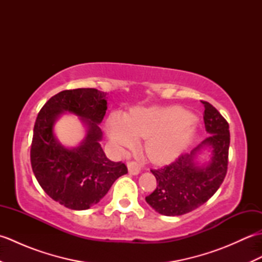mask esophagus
Masks as SVG:
<instances>
[{
  "label": "esophagus",
  "mask_w": 262,
  "mask_h": 262,
  "mask_svg": "<svg viewBox=\"0 0 262 262\" xmlns=\"http://www.w3.org/2000/svg\"><path fill=\"white\" fill-rule=\"evenodd\" d=\"M128 166V171H129V173L132 174H137L140 173L141 171V165L138 164L137 162H135V161H129L127 164Z\"/></svg>",
  "instance_id": "obj_1"
}]
</instances>
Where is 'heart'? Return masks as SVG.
<instances>
[{
    "label": "heart",
    "mask_w": 262,
    "mask_h": 262,
    "mask_svg": "<svg viewBox=\"0 0 262 262\" xmlns=\"http://www.w3.org/2000/svg\"><path fill=\"white\" fill-rule=\"evenodd\" d=\"M109 135L118 145L129 146L135 138H146L144 149L155 163L176 159L196 133V118L185 109L138 108L126 116L115 117L109 122Z\"/></svg>",
    "instance_id": "heart-1"
}]
</instances>
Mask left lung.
<instances>
[{
  "instance_id": "obj_1",
  "label": "left lung",
  "mask_w": 262,
  "mask_h": 262,
  "mask_svg": "<svg viewBox=\"0 0 262 262\" xmlns=\"http://www.w3.org/2000/svg\"><path fill=\"white\" fill-rule=\"evenodd\" d=\"M204 104L206 132L210 134L190 153H182L173 162L152 169L157 189L145 197L146 203L165 216H180L205 204L223 183L227 172L230 147L229 122L207 101ZM208 146L212 158L207 166L194 161L200 148Z\"/></svg>"
}]
</instances>
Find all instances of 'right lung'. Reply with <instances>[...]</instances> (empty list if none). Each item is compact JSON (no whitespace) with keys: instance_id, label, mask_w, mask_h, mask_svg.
<instances>
[{"instance_id":"add662e5","label":"right lung","mask_w":262,"mask_h":262,"mask_svg":"<svg viewBox=\"0 0 262 262\" xmlns=\"http://www.w3.org/2000/svg\"><path fill=\"white\" fill-rule=\"evenodd\" d=\"M105 110L104 92L82 88L55 94L37 116L30 149L32 171L43 191L70 209L83 210L96 205L128 172L125 163L105 157L100 145L102 133L98 124ZM64 111L81 116L88 126L85 142L76 149H65L53 136V122Z\"/></svg>"}]
</instances>
